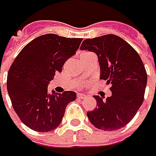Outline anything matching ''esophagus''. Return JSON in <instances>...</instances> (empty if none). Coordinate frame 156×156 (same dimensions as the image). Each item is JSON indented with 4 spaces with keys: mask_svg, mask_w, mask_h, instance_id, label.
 <instances>
[{
    "mask_svg": "<svg viewBox=\"0 0 156 156\" xmlns=\"http://www.w3.org/2000/svg\"><path fill=\"white\" fill-rule=\"evenodd\" d=\"M86 97V95L84 94L83 93H78V99H84Z\"/></svg>",
    "mask_w": 156,
    "mask_h": 156,
    "instance_id": "34e87169",
    "label": "esophagus"
}]
</instances>
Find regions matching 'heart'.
Wrapping results in <instances>:
<instances>
[{
	"label": "heart",
	"instance_id": "1",
	"mask_svg": "<svg viewBox=\"0 0 156 156\" xmlns=\"http://www.w3.org/2000/svg\"><path fill=\"white\" fill-rule=\"evenodd\" d=\"M89 54H91V53H90V52H83V54L81 55V57H83V56L89 55Z\"/></svg>",
	"mask_w": 156,
	"mask_h": 156
}]
</instances>
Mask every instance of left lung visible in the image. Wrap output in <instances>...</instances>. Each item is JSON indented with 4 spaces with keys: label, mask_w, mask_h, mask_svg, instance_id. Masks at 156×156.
<instances>
[{
    "label": "left lung",
    "mask_w": 156,
    "mask_h": 156,
    "mask_svg": "<svg viewBox=\"0 0 156 156\" xmlns=\"http://www.w3.org/2000/svg\"><path fill=\"white\" fill-rule=\"evenodd\" d=\"M80 50L96 54L100 78L112 84V96L106 100L94 95L97 107L87 112L89 122L104 131L125 127L144 101L147 73L140 56L127 42L114 34L87 39Z\"/></svg>",
    "instance_id": "8db88e82"
}]
</instances>
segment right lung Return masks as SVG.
<instances>
[{
  "instance_id": "add662e5",
  "label": "right lung",
  "mask_w": 156,
  "mask_h": 156,
  "mask_svg": "<svg viewBox=\"0 0 156 156\" xmlns=\"http://www.w3.org/2000/svg\"><path fill=\"white\" fill-rule=\"evenodd\" d=\"M83 39L54 34L37 37L15 58L7 73V92L14 111L33 130L46 133L58 127L65 110L77 98L74 91L48 92V85L64 63L76 54Z\"/></svg>"
}]
</instances>
